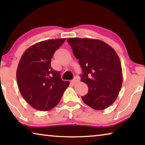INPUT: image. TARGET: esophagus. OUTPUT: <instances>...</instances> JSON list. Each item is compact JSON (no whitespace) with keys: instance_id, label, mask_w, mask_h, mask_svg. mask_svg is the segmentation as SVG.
Listing matches in <instances>:
<instances>
[{"instance_id":"34e87169","label":"esophagus","mask_w":145,"mask_h":145,"mask_svg":"<svg viewBox=\"0 0 145 145\" xmlns=\"http://www.w3.org/2000/svg\"><path fill=\"white\" fill-rule=\"evenodd\" d=\"M78 81H79V78H78V77H76L72 80V83H73V84H75V83L78 82Z\"/></svg>"}]
</instances>
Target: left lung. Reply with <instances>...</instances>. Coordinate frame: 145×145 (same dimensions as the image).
Segmentation results:
<instances>
[{"label":"left lung","instance_id":"left-lung-1","mask_svg":"<svg viewBox=\"0 0 145 145\" xmlns=\"http://www.w3.org/2000/svg\"><path fill=\"white\" fill-rule=\"evenodd\" d=\"M67 41L81 66V81L88 86L82 99L95 110H103L113 104L123 82L120 58L113 48L99 40L70 38Z\"/></svg>","mask_w":145,"mask_h":145}]
</instances>
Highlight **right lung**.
<instances>
[{
  "label": "right lung",
  "mask_w": 145,
  "mask_h": 145,
  "mask_svg": "<svg viewBox=\"0 0 145 145\" xmlns=\"http://www.w3.org/2000/svg\"><path fill=\"white\" fill-rule=\"evenodd\" d=\"M65 38L40 41L23 54L16 70L18 89L25 101L34 109L47 111L58 104L68 81L51 68V59Z\"/></svg>",
  "instance_id": "add662e5"
}]
</instances>
